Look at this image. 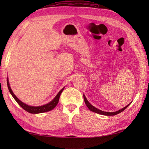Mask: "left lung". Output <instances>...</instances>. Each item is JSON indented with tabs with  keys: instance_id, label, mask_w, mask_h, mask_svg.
Instances as JSON below:
<instances>
[{
	"instance_id": "8db88e82",
	"label": "left lung",
	"mask_w": 149,
	"mask_h": 149,
	"mask_svg": "<svg viewBox=\"0 0 149 149\" xmlns=\"http://www.w3.org/2000/svg\"><path fill=\"white\" fill-rule=\"evenodd\" d=\"M83 97H84V102H85V104H86V106L88 107V108L89 109L90 111H93L94 113H98V114H100V115H106V116H113V115H117V114H118L122 112L123 110H125L127 107L130 105V104H129L128 105L126 106L125 107H123V108L120 109L118 111H115V112H106V111H101L99 109L96 108L95 107H94L93 106L91 105V104L88 102V100H87V99L86 98V97H85L84 95H83Z\"/></svg>"
}]
</instances>
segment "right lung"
<instances>
[{"mask_svg": "<svg viewBox=\"0 0 149 149\" xmlns=\"http://www.w3.org/2000/svg\"><path fill=\"white\" fill-rule=\"evenodd\" d=\"M7 84H8V87L9 92H10V93L11 94V95L13 96V97L15 100L17 101V103L19 104V105H20L24 110H26V111L29 112L30 113H33V114H37V113L47 112V111H50V110L53 109L57 106V104H58V103L59 102L60 95H61L63 90H64V88H63V89L60 90L59 92L56 96L54 99L52 101H50L49 103L45 104V105H43V106H36L35 107V106H31L27 105V104H26L25 103L22 102L20 100H19L18 98L16 97L15 95L13 93V91L11 90L10 86H9L8 78H7Z\"/></svg>", "mask_w": 149, "mask_h": 149, "instance_id": "1", "label": "right lung"}]
</instances>
